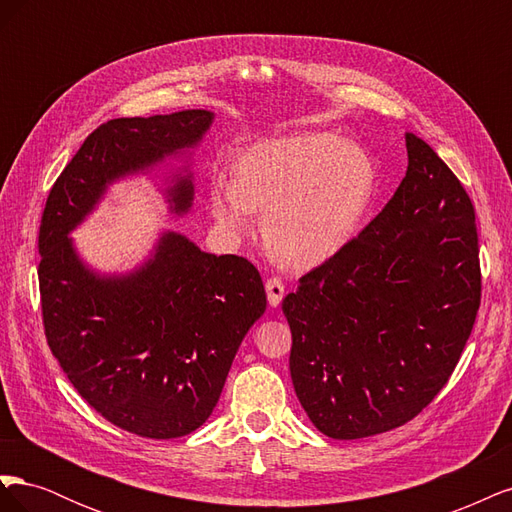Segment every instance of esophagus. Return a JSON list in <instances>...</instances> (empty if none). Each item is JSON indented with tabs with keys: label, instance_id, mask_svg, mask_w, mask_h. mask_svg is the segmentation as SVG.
<instances>
[{
	"label": "esophagus",
	"instance_id": "obj_1",
	"mask_svg": "<svg viewBox=\"0 0 512 512\" xmlns=\"http://www.w3.org/2000/svg\"><path fill=\"white\" fill-rule=\"evenodd\" d=\"M267 299H269V305L271 307H277L282 303L284 299V282L280 280V277H269L267 280Z\"/></svg>",
	"mask_w": 512,
	"mask_h": 512
}]
</instances>
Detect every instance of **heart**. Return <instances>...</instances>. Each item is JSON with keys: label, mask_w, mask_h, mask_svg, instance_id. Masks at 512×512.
<instances>
[{"label": "heart", "mask_w": 512, "mask_h": 512, "mask_svg": "<svg viewBox=\"0 0 512 512\" xmlns=\"http://www.w3.org/2000/svg\"><path fill=\"white\" fill-rule=\"evenodd\" d=\"M376 194L369 153L333 132H294L247 147L232 179L209 185L213 220L228 235L254 230L294 269H314L352 241Z\"/></svg>", "instance_id": "heart-1"}]
</instances>
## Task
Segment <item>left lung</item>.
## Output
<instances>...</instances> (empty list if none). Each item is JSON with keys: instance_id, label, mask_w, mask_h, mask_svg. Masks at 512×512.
Segmentation results:
<instances>
[{"instance_id": "obj_1", "label": "left lung", "mask_w": 512, "mask_h": 512, "mask_svg": "<svg viewBox=\"0 0 512 512\" xmlns=\"http://www.w3.org/2000/svg\"><path fill=\"white\" fill-rule=\"evenodd\" d=\"M386 207L282 301L290 376L318 431L376 436L423 412L451 378L480 307L474 205L423 138Z\"/></svg>"}]
</instances>
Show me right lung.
Wrapping results in <instances>:
<instances>
[{
	"label": "right lung",
	"mask_w": 512,
	"mask_h": 512,
	"mask_svg": "<svg viewBox=\"0 0 512 512\" xmlns=\"http://www.w3.org/2000/svg\"><path fill=\"white\" fill-rule=\"evenodd\" d=\"M213 113L121 117L91 132L57 177L42 211L40 303L51 352L79 395L106 421L153 440L188 436L222 395L232 359L267 294L250 260L200 252L164 232L156 252L128 275H98L76 256L68 232L106 185L194 147ZM173 213L192 207L179 177Z\"/></svg>",
	"instance_id": "right-lung-1"
}]
</instances>
